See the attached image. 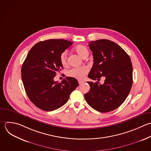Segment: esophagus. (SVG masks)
<instances>
[{"mask_svg":"<svg viewBox=\"0 0 151 151\" xmlns=\"http://www.w3.org/2000/svg\"><path fill=\"white\" fill-rule=\"evenodd\" d=\"M78 84H80V85H81V84H83L84 83V81H81V80H78Z\"/></svg>","mask_w":151,"mask_h":151,"instance_id":"esophagus-1","label":"esophagus"}]
</instances>
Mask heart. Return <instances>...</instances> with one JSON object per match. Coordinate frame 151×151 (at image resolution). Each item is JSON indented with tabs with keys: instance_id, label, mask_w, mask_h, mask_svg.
<instances>
[{
	"instance_id": "b5f03b06",
	"label": "heart",
	"mask_w": 151,
	"mask_h": 151,
	"mask_svg": "<svg viewBox=\"0 0 151 151\" xmlns=\"http://www.w3.org/2000/svg\"><path fill=\"white\" fill-rule=\"evenodd\" d=\"M75 51L83 58L86 57H87L89 54V51L88 48L83 45H78L74 48ZM67 52L65 51L63 52L60 56V63L63 65H65L67 64ZM88 69L86 67L81 66L78 67H74L69 70L67 74L68 77H73L76 79L81 80L84 77V76L87 73Z\"/></svg>"
}]
</instances>
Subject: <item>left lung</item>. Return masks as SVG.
I'll return each mask as SVG.
<instances>
[{"label": "left lung", "mask_w": 151, "mask_h": 151, "mask_svg": "<svg viewBox=\"0 0 151 151\" xmlns=\"http://www.w3.org/2000/svg\"><path fill=\"white\" fill-rule=\"evenodd\" d=\"M94 63L88 77L98 81L105 77L104 83L87 81L90 91L85 94L87 103L94 109L103 113L118 108L130 91L133 68L128 54L118 44L108 40L89 42Z\"/></svg>", "instance_id": "left-lung-1"}]
</instances>
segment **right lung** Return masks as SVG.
Masks as SVG:
<instances>
[{"instance_id": "1", "label": "right lung", "mask_w": 151, "mask_h": 151, "mask_svg": "<svg viewBox=\"0 0 151 151\" xmlns=\"http://www.w3.org/2000/svg\"><path fill=\"white\" fill-rule=\"evenodd\" d=\"M73 44L65 40H48L32 47L25 60L21 77L27 94L39 109L47 111L65 104L78 86L77 80L66 77L61 83L54 81L63 68L60 56Z\"/></svg>"}]
</instances>
